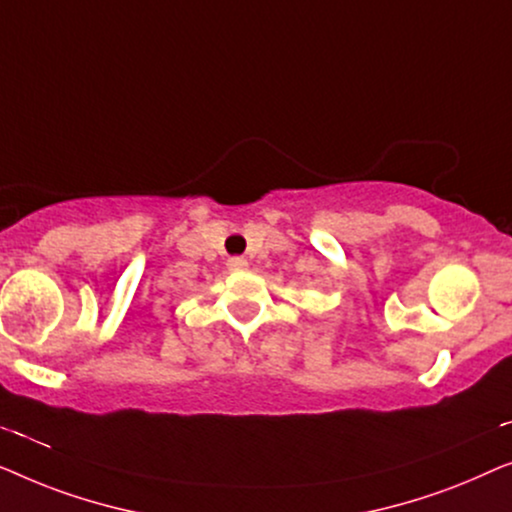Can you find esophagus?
Returning <instances> with one entry per match:
<instances>
[{
	"label": "esophagus",
	"mask_w": 512,
	"mask_h": 512,
	"mask_svg": "<svg viewBox=\"0 0 512 512\" xmlns=\"http://www.w3.org/2000/svg\"><path fill=\"white\" fill-rule=\"evenodd\" d=\"M248 266V259H243V257H229L227 259V269L229 271H243Z\"/></svg>",
	"instance_id": "esophagus-1"
}]
</instances>
